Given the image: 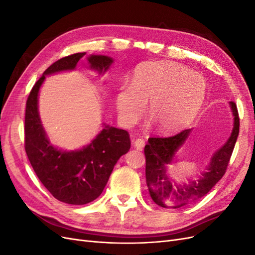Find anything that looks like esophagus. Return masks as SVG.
Returning a JSON list of instances; mask_svg holds the SVG:
<instances>
[{"instance_id":"1","label":"esophagus","mask_w":255,"mask_h":255,"mask_svg":"<svg viewBox=\"0 0 255 255\" xmlns=\"http://www.w3.org/2000/svg\"><path fill=\"white\" fill-rule=\"evenodd\" d=\"M144 144H145V141L142 139V138H137V139L134 141V146L137 150H142Z\"/></svg>"}]
</instances>
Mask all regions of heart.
<instances>
[{"mask_svg":"<svg viewBox=\"0 0 255 255\" xmlns=\"http://www.w3.org/2000/svg\"><path fill=\"white\" fill-rule=\"evenodd\" d=\"M206 94L203 76L173 61H145L135 69L130 86L116 96L119 118L132 127L149 102L148 115L161 133L186 127L201 109Z\"/></svg>","mask_w":255,"mask_h":255,"instance_id":"obj_1","label":"heart"}]
</instances>
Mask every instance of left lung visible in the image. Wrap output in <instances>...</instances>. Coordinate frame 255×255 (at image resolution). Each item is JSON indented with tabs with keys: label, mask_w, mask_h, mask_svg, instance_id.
Listing matches in <instances>:
<instances>
[{
	"label": "left lung",
	"mask_w": 255,
	"mask_h": 255,
	"mask_svg": "<svg viewBox=\"0 0 255 255\" xmlns=\"http://www.w3.org/2000/svg\"><path fill=\"white\" fill-rule=\"evenodd\" d=\"M234 116L233 130L228 141L214 153L207 171L188 185H174L167 175V166L186 141L191 129H184L171 137H150L144 146L145 181L152 200L165 208H180L205 196L225 175L239 133V117L234 102H230Z\"/></svg>",
	"instance_id": "obj_1"
}]
</instances>
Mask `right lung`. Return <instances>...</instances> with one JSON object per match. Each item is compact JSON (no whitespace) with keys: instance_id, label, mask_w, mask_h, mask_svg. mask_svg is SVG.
Instances as JSON below:
<instances>
[{"instance_id":"right-lung-1","label":"right lung","mask_w":255,"mask_h":255,"mask_svg":"<svg viewBox=\"0 0 255 255\" xmlns=\"http://www.w3.org/2000/svg\"><path fill=\"white\" fill-rule=\"evenodd\" d=\"M85 54H72L51 65L30 90L25 109V152L29 163L54 198L73 205L87 204L101 195L116 163L130 148L127 130L110 126L89 144L74 151L57 149L45 134L38 113V94L45 75L74 70ZM87 60L100 74L113 64V58L104 55H90Z\"/></svg>"}]
</instances>
